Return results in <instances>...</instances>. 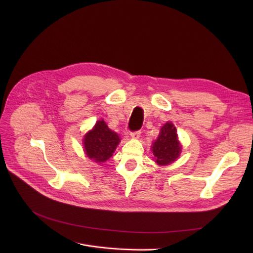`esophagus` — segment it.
Listing matches in <instances>:
<instances>
[{
	"label": "esophagus",
	"mask_w": 253,
	"mask_h": 253,
	"mask_svg": "<svg viewBox=\"0 0 253 253\" xmlns=\"http://www.w3.org/2000/svg\"><path fill=\"white\" fill-rule=\"evenodd\" d=\"M140 134H141V131H140V130H138V131L131 132V133H130V136H131V138H133V139H137V138L140 136Z\"/></svg>",
	"instance_id": "34e87169"
}]
</instances>
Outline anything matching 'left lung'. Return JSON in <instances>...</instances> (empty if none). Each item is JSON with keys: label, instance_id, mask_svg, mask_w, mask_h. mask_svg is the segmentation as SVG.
<instances>
[{"label": "left lung", "instance_id": "obj_1", "mask_svg": "<svg viewBox=\"0 0 253 253\" xmlns=\"http://www.w3.org/2000/svg\"><path fill=\"white\" fill-rule=\"evenodd\" d=\"M153 154L155 162L165 166L173 163L181 153V145L178 141L176 128L171 122H167L160 130L158 138L153 142Z\"/></svg>", "mask_w": 253, "mask_h": 253}]
</instances>
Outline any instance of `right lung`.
<instances>
[{
  "label": "right lung",
  "instance_id": "obj_1",
  "mask_svg": "<svg viewBox=\"0 0 253 253\" xmlns=\"http://www.w3.org/2000/svg\"><path fill=\"white\" fill-rule=\"evenodd\" d=\"M120 141L121 139L116 132L112 131L103 120H100L85 134L83 144L87 157L101 164L113 156Z\"/></svg>",
  "mask_w": 253,
  "mask_h": 253
}]
</instances>
